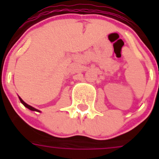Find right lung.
<instances>
[{"mask_svg":"<svg viewBox=\"0 0 159 159\" xmlns=\"http://www.w3.org/2000/svg\"><path fill=\"white\" fill-rule=\"evenodd\" d=\"M18 97H19V96H18ZM19 100H20V102H21L22 103L24 104V106L26 107V108H27V109H29V110H31V111H39V112H40L39 110H37V109H35V108H34V107H33V106H31V105H29V104H27L26 102H25L22 100L21 97H19Z\"/></svg>","mask_w":159,"mask_h":159,"instance_id":"1","label":"right lung"}]
</instances>
